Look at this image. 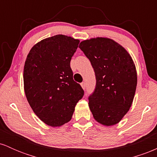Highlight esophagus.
<instances>
[{"label":"esophagus","instance_id":"34e87169","mask_svg":"<svg viewBox=\"0 0 157 157\" xmlns=\"http://www.w3.org/2000/svg\"><path fill=\"white\" fill-rule=\"evenodd\" d=\"M80 85H81V87L82 88V89H86V82H82V83H81Z\"/></svg>","mask_w":157,"mask_h":157}]
</instances>
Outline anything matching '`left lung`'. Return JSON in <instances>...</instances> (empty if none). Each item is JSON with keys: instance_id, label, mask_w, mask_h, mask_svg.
Returning a JSON list of instances; mask_svg holds the SVG:
<instances>
[{"instance_id": "8db88e82", "label": "left lung", "mask_w": 157, "mask_h": 157, "mask_svg": "<svg viewBox=\"0 0 157 157\" xmlns=\"http://www.w3.org/2000/svg\"><path fill=\"white\" fill-rule=\"evenodd\" d=\"M79 48L91 61L96 88L89 105L97 122L112 126L122 120L132 105L137 73L130 54L108 37H93L80 42Z\"/></svg>"}]
</instances>
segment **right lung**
<instances>
[{
	"label": "right lung",
	"mask_w": 157,
	"mask_h": 157,
	"mask_svg": "<svg viewBox=\"0 0 157 157\" xmlns=\"http://www.w3.org/2000/svg\"><path fill=\"white\" fill-rule=\"evenodd\" d=\"M80 40L57 35L39 41L30 49L23 68V86L28 102L42 122L60 127L71 120L83 97L73 80L71 57Z\"/></svg>",
	"instance_id": "right-lung-1"
}]
</instances>
